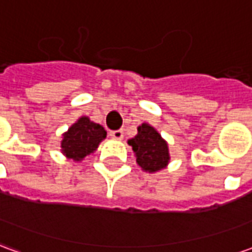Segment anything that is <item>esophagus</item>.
<instances>
[{"label":"esophagus","instance_id":"34e87169","mask_svg":"<svg viewBox=\"0 0 252 252\" xmlns=\"http://www.w3.org/2000/svg\"><path fill=\"white\" fill-rule=\"evenodd\" d=\"M110 136L116 139V140H121L124 137V132L121 129H117V131H110Z\"/></svg>","mask_w":252,"mask_h":252}]
</instances>
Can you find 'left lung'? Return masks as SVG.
Returning a JSON list of instances; mask_svg holds the SVG:
<instances>
[{
  "mask_svg": "<svg viewBox=\"0 0 252 252\" xmlns=\"http://www.w3.org/2000/svg\"><path fill=\"white\" fill-rule=\"evenodd\" d=\"M136 157V163L146 173H158L170 163L169 144L153 126L143 123L137 126L136 136L128 140Z\"/></svg>",
  "mask_w": 252,
  "mask_h": 252,
  "instance_id": "obj_1",
  "label": "left lung"
}]
</instances>
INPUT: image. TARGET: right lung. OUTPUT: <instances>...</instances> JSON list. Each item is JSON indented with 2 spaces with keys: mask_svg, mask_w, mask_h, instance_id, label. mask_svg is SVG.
Here are the masks:
<instances>
[{
  "mask_svg": "<svg viewBox=\"0 0 252 252\" xmlns=\"http://www.w3.org/2000/svg\"><path fill=\"white\" fill-rule=\"evenodd\" d=\"M62 136L61 151L63 155L74 162H82L85 157L98 148L99 143L106 137V131L88 116H81Z\"/></svg>",
  "mask_w": 252,
  "mask_h": 252,
  "instance_id": "obj_1",
  "label": "right lung"
}]
</instances>
